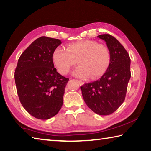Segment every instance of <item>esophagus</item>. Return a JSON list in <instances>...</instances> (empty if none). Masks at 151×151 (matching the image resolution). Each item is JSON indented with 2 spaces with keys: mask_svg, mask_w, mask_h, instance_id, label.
Returning <instances> with one entry per match:
<instances>
[{
  "mask_svg": "<svg viewBox=\"0 0 151 151\" xmlns=\"http://www.w3.org/2000/svg\"><path fill=\"white\" fill-rule=\"evenodd\" d=\"M77 81H78V83H79V85H83L84 84H85V83H84V82L81 81H79V80H78Z\"/></svg>",
  "mask_w": 151,
  "mask_h": 151,
  "instance_id": "34e87169",
  "label": "esophagus"
}]
</instances>
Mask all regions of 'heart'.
<instances>
[{"instance_id": "obj_1", "label": "heart", "mask_w": 151, "mask_h": 151, "mask_svg": "<svg viewBox=\"0 0 151 151\" xmlns=\"http://www.w3.org/2000/svg\"><path fill=\"white\" fill-rule=\"evenodd\" d=\"M52 60L58 72L66 75L76 63L79 65L73 72L77 78L95 80L103 76L111 60L109 48L95 40H84L70 43L66 49L57 47L52 54Z\"/></svg>"}]
</instances>
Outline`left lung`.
Instances as JSON below:
<instances>
[{
	"instance_id": "obj_1",
	"label": "left lung",
	"mask_w": 151,
	"mask_h": 151,
	"mask_svg": "<svg viewBox=\"0 0 151 151\" xmlns=\"http://www.w3.org/2000/svg\"><path fill=\"white\" fill-rule=\"evenodd\" d=\"M109 48L111 60L102 77L81 86L82 95L89 108L99 115H109L123 103L131 78V58L123 46L109 34L99 35Z\"/></svg>"
}]
</instances>
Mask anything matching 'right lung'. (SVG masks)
Wrapping results in <instances>:
<instances>
[{
	"label": "right lung",
	"instance_id": "right-lung-1",
	"mask_svg": "<svg viewBox=\"0 0 151 151\" xmlns=\"http://www.w3.org/2000/svg\"><path fill=\"white\" fill-rule=\"evenodd\" d=\"M62 42L41 37L20 55L14 71L19 100L24 109L35 118L47 120L60 111L65 88L69 79L54 68L52 54Z\"/></svg>",
	"mask_w": 151,
	"mask_h": 151
}]
</instances>
